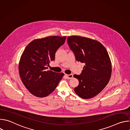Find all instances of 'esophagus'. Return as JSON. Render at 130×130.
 <instances>
[{"instance_id": "34e87169", "label": "esophagus", "mask_w": 130, "mask_h": 130, "mask_svg": "<svg viewBox=\"0 0 130 130\" xmlns=\"http://www.w3.org/2000/svg\"><path fill=\"white\" fill-rule=\"evenodd\" d=\"M65 76H66V77H67V78L68 79H71L73 77V75H72V74H70V75H66Z\"/></svg>"}]
</instances>
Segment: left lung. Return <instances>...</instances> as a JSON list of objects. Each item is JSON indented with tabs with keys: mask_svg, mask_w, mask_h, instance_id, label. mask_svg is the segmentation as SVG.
I'll return each instance as SVG.
<instances>
[{
	"mask_svg": "<svg viewBox=\"0 0 130 130\" xmlns=\"http://www.w3.org/2000/svg\"><path fill=\"white\" fill-rule=\"evenodd\" d=\"M67 43L76 60L85 63L80 75L73 76L79 82L74 90L83 99L93 98L106 86L111 76L112 63L108 52L100 42L85 37L68 36Z\"/></svg>",
	"mask_w": 130,
	"mask_h": 130,
	"instance_id": "8db88e82",
	"label": "left lung"
}]
</instances>
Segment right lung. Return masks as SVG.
<instances>
[{
    "mask_svg": "<svg viewBox=\"0 0 130 130\" xmlns=\"http://www.w3.org/2000/svg\"><path fill=\"white\" fill-rule=\"evenodd\" d=\"M66 36H48L35 39L25 48L18 68L21 80L31 93L45 97L52 92L64 74L47 70L50 62L55 59L57 50L64 44Z\"/></svg>",
    "mask_w": 130,
    "mask_h": 130,
    "instance_id": "1",
    "label": "right lung"
}]
</instances>
